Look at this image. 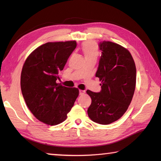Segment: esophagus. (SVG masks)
<instances>
[{"label": "esophagus", "mask_w": 161, "mask_h": 161, "mask_svg": "<svg viewBox=\"0 0 161 161\" xmlns=\"http://www.w3.org/2000/svg\"><path fill=\"white\" fill-rule=\"evenodd\" d=\"M84 94H85V91L80 90V95H83Z\"/></svg>", "instance_id": "34e87169"}]
</instances>
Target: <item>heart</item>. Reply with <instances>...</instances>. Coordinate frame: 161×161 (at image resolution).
<instances>
[{
  "mask_svg": "<svg viewBox=\"0 0 161 161\" xmlns=\"http://www.w3.org/2000/svg\"><path fill=\"white\" fill-rule=\"evenodd\" d=\"M82 52L85 56V58H97L98 54H99L97 43L92 40H89L84 43L82 45Z\"/></svg>",
  "mask_w": 161,
  "mask_h": 161,
  "instance_id": "heart-1",
  "label": "heart"
}]
</instances>
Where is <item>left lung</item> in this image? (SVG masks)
<instances>
[{
    "label": "left lung",
    "instance_id": "8db88e82",
    "mask_svg": "<svg viewBox=\"0 0 161 161\" xmlns=\"http://www.w3.org/2000/svg\"><path fill=\"white\" fill-rule=\"evenodd\" d=\"M102 55L96 77L102 81L99 93L87 90L92 103L87 113L92 121L107 125L124 115L131 102L136 82V69L130 52L110 41L100 42Z\"/></svg>",
    "mask_w": 161,
    "mask_h": 161
}]
</instances>
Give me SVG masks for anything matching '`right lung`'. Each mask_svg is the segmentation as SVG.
Here are the masks:
<instances>
[{
    "mask_svg": "<svg viewBox=\"0 0 161 161\" xmlns=\"http://www.w3.org/2000/svg\"><path fill=\"white\" fill-rule=\"evenodd\" d=\"M76 47L75 40L47 42L32 51L23 64L22 94L30 111L45 124L63 122L79 96L77 88L56 81Z\"/></svg>",
    "mask_w": 161,
    "mask_h": 161,
    "instance_id": "obj_1",
    "label": "right lung"
}]
</instances>
